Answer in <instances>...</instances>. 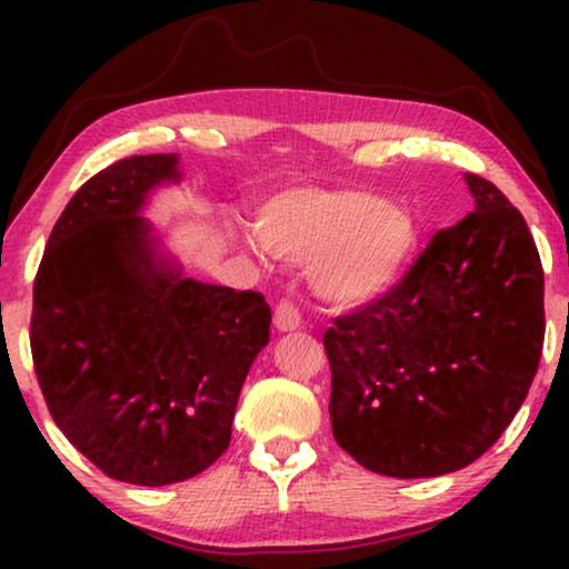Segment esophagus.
Wrapping results in <instances>:
<instances>
[{"label": "esophagus", "instance_id": "34e87169", "mask_svg": "<svg viewBox=\"0 0 569 569\" xmlns=\"http://www.w3.org/2000/svg\"><path fill=\"white\" fill-rule=\"evenodd\" d=\"M274 326L279 331H298L302 326L300 310L292 302H279L274 308Z\"/></svg>", "mask_w": 569, "mask_h": 569}]
</instances>
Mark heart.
<instances>
[{
	"label": "heart",
	"instance_id": "heart-1",
	"mask_svg": "<svg viewBox=\"0 0 569 569\" xmlns=\"http://www.w3.org/2000/svg\"><path fill=\"white\" fill-rule=\"evenodd\" d=\"M259 240L277 259L310 267L323 302L360 308L399 284L417 251V224L378 193L295 189L261 209Z\"/></svg>",
	"mask_w": 569,
	"mask_h": 569
}]
</instances>
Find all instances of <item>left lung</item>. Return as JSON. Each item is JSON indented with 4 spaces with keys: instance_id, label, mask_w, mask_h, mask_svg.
<instances>
[{
    "instance_id": "obj_1",
    "label": "left lung",
    "mask_w": 569,
    "mask_h": 569,
    "mask_svg": "<svg viewBox=\"0 0 569 569\" xmlns=\"http://www.w3.org/2000/svg\"><path fill=\"white\" fill-rule=\"evenodd\" d=\"M473 212L383 298L326 331L333 438L396 479L458 471L526 401L543 347V271L523 214L463 173Z\"/></svg>"
}]
</instances>
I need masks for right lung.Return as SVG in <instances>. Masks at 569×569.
<instances>
[{
	"instance_id": "1",
	"label": "right lung",
	"mask_w": 569,
	"mask_h": 569,
	"mask_svg": "<svg viewBox=\"0 0 569 569\" xmlns=\"http://www.w3.org/2000/svg\"><path fill=\"white\" fill-rule=\"evenodd\" d=\"M183 181L178 154L92 176L53 224L30 349L53 422L111 479L166 487L230 446L240 388L269 345L259 292L186 277L144 212Z\"/></svg>"
}]
</instances>
